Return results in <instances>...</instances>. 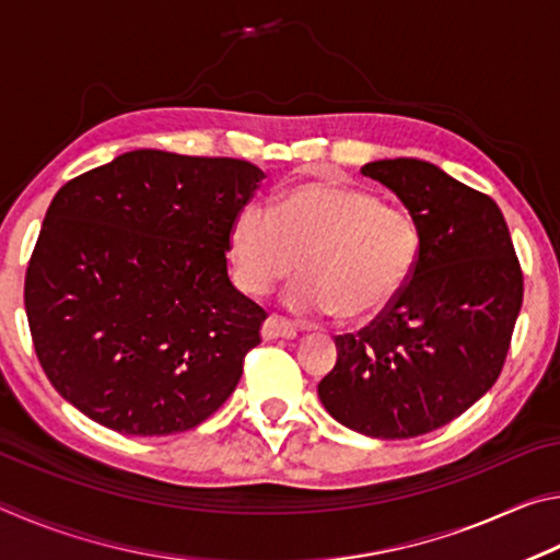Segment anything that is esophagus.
<instances>
[{"mask_svg": "<svg viewBox=\"0 0 560 560\" xmlns=\"http://www.w3.org/2000/svg\"><path fill=\"white\" fill-rule=\"evenodd\" d=\"M296 336V328H293L289 320L279 316H269L261 326V338L264 340H277V338H293Z\"/></svg>", "mask_w": 560, "mask_h": 560, "instance_id": "esophagus-1", "label": "esophagus"}]
</instances>
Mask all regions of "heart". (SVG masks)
<instances>
[{"label": "heart", "instance_id": "obj_1", "mask_svg": "<svg viewBox=\"0 0 560 560\" xmlns=\"http://www.w3.org/2000/svg\"><path fill=\"white\" fill-rule=\"evenodd\" d=\"M420 254V224L405 207L338 179L293 185L271 212L249 205L230 226L232 277L246 296H264L301 267L291 311L353 324L383 316L402 296Z\"/></svg>", "mask_w": 560, "mask_h": 560}]
</instances>
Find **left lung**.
Instances as JSON below:
<instances>
[{
    "label": "left lung",
    "mask_w": 560,
    "mask_h": 560,
    "mask_svg": "<svg viewBox=\"0 0 560 560\" xmlns=\"http://www.w3.org/2000/svg\"><path fill=\"white\" fill-rule=\"evenodd\" d=\"M360 173L400 197L420 224L422 254L383 316L336 338L338 360L318 397L334 420L368 438H420L497 383L524 273L489 195L415 158L375 160Z\"/></svg>",
    "instance_id": "left-lung-1"
}]
</instances>
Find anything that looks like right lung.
<instances>
[{"instance_id":"right-lung-1","label":"right lung","mask_w":560,"mask_h":560,"mask_svg":"<svg viewBox=\"0 0 560 560\" xmlns=\"http://www.w3.org/2000/svg\"><path fill=\"white\" fill-rule=\"evenodd\" d=\"M261 177L246 160L132 150L56 192L24 306L63 400L140 438L220 410L267 318L226 273L232 220Z\"/></svg>"}]
</instances>
